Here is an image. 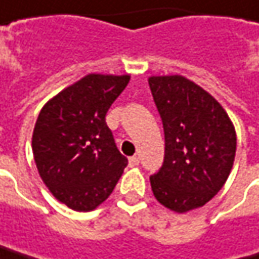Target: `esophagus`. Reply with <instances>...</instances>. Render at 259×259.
I'll return each mask as SVG.
<instances>
[{
  "label": "esophagus",
  "instance_id": "1",
  "mask_svg": "<svg viewBox=\"0 0 259 259\" xmlns=\"http://www.w3.org/2000/svg\"><path fill=\"white\" fill-rule=\"evenodd\" d=\"M129 164L133 167V166H138L139 164V157L138 155H133L129 158Z\"/></svg>",
  "mask_w": 259,
  "mask_h": 259
}]
</instances>
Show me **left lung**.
I'll list each match as a JSON object with an SVG mask.
<instances>
[{
	"label": "left lung",
	"instance_id": "left-lung-1",
	"mask_svg": "<svg viewBox=\"0 0 259 259\" xmlns=\"http://www.w3.org/2000/svg\"><path fill=\"white\" fill-rule=\"evenodd\" d=\"M164 130V160L150 177L154 196L178 213L200 207L225 184L236 132L220 102L181 75L150 77Z\"/></svg>",
	"mask_w": 259,
	"mask_h": 259
}]
</instances>
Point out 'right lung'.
Returning <instances> with one entry per match:
<instances>
[{"instance_id":"right-lung-1","label":"right lung","mask_w":259,"mask_h":259,"mask_svg":"<svg viewBox=\"0 0 259 259\" xmlns=\"http://www.w3.org/2000/svg\"><path fill=\"white\" fill-rule=\"evenodd\" d=\"M129 80L89 74L50 99L36 118L32 153L38 174L52 194L74 210L96 209L127 166L105 117Z\"/></svg>"}]
</instances>
